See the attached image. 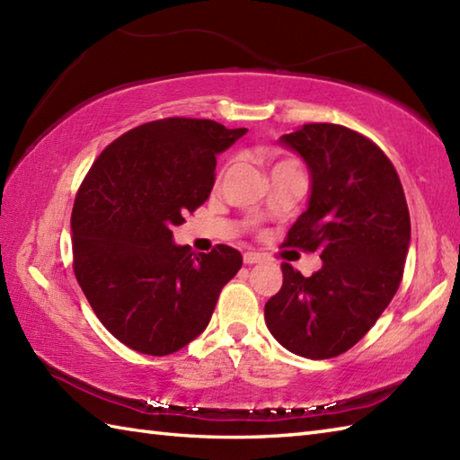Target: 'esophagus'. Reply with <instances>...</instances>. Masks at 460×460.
Masks as SVG:
<instances>
[{"label":"esophagus","instance_id":"esophagus-1","mask_svg":"<svg viewBox=\"0 0 460 460\" xmlns=\"http://www.w3.org/2000/svg\"><path fill=\"white\" fill-rule=\"evenodd\" d=\"M261 261H262V257L259 255V252L247 251L245 255H243V262H245V265H255V262H261Z\"/></svg>","mask_w":460,"mask_h":460}]
</instances>
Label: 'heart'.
<instances>
[{
  "mask_svg": "<svg viewBox=\"0 0 460 460\" xmlns=\"http://www.w3.org/2000/svg\"><path fill=\"white\" fill-rule=\"evenodd\" d=\"M267 164L270 165V172L285 170V168H298L296 162L287 160V158H279V155H267Z\"/></svg>",
  "mask_w": 460,
  "mask_h": 460,
  "instance_id": "obj_1",
  "label": "heart"
}]
</instances>
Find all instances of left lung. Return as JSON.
I'll return each mask as SVG.
<instances>
[{
  "instance_id": "obj_1",
  "label": "left lung",
  "mask_w": 460,
  "mask_h": 460,
  "mask_svg": "<svg viewBox=\"0 0 460 460\" xmlns=\"http://www.w3.org/2000/svg\"><path fill=\"white\" fill-rule=\"evenodd\" d=\"M279 142L310 172L308 208L285 247L316 251L324 265L302 277L285 262L265 322L292 354L336 358L367 334L402 282L411 241L405 193L387 155L346 126L305 124Z\"/></svg>"
}]
</instances>
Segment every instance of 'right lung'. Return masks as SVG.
Segmentation results:
<instances>
[{"label": "right lung", "mask_w": 460, "mask_h": 460, "mask_svg": "<svg viewBox=\"0 0 460 460\" xmlns=\"http://www.w3.org/2000/svg\"><path fill=\"white\" fill-rule=\"evenodd\" d=\"M247 128L164 119L106 146L75 198L73 269L111 334L140 354L168 356L208 328L237 249L193 252L172 229L209 198L217 154Z\"/></svg>", "instance_id": "add662e5"}]
</instances>
